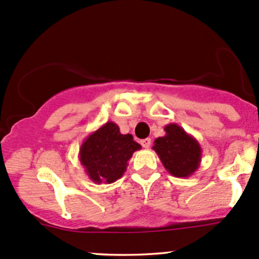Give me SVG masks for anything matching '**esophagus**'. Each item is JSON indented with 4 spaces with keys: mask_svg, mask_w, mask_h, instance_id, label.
<instances>
[{
    "mask_svg": "<svg viewBox=\"0 0 259 259\" xmlns=\"http://www.w3.org/2000/svg\"><path fill=\"white\" fill-rule=\"evenodd\" d=\"M141 145H143L145 149H149L151 146V139H144V140H141Z\"/></svg>",
    "mask_w": 259,
    "mask_h": 259,
    "instance_id": "obj_1",
    "label": "esophagus"
}]
</instances>
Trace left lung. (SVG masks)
Listing matches in <instances>:
<instances>
[{
	"mask_svg": "<svg viewBox=\"0 0 259 259\" xmlns=\"http://www.w3.org/2000/svg\"><path fill=\"white\" fill-rule=\"evenodd\" d=\"M164 132L166 135L155 139L152 149L169 175L177 178L190 177L200 166V144L178 124L166 125Z\"/></svg>",
	"mask_w": 259,
	"mask_h": 259,
	"instance_id": "1",
	"label": "left lung"
}]
</instances>
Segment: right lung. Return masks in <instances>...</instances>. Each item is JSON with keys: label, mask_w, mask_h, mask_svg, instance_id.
Masks as SVG:
<instances>
[{"label": "right lung", "mask_w": 259, "mask_h": 259, "mask_svg": "<svg viewBox=\"0 0 259 259\" xmlns=\"http://www.w3.org/2000/svg\"><path fill=\"white\" fill-rule=\"evenodd\" d=\"M138 150L141 145L133 140V135L121 134L118 125L107 121L84 139L78 158L93 183L110 184L123 177Z\"/></svg>", "instance_id": "obj_1"}]
</instances>
